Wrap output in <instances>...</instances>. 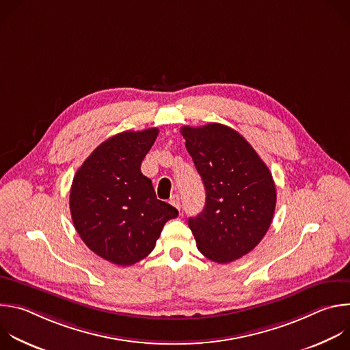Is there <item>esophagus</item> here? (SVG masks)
Returning a JSON list of instances; mask_svg holds the SVG:
<instances>
[{
	"label": "esophagus",
	"instance_id": "obj_1",
	"mask_svg": "<svg viewBox=\"0 0 350 350\" xmlns=\"http://www.w3.org/2000/svg\"><path fill=\"white\" fill-rule=\"evenodd\" d=\"M169 202H170V205H173L174 208H177L180 211V198H178V195H172Z\"/></svg>",
	"mask_w": 350,
	"mask_h": 350
}]
</instances>
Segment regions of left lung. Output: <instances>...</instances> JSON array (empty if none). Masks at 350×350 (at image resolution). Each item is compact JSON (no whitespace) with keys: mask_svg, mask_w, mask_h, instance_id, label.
I'll return each mask as SVG.
<instances>
[{"mask_svg":"<svg viewBox=\"0 0 350 350\" xmlns=\"http://www.w3.org/2000/svg\"><path fill=\"white\" fill-rule=\"evenodd\" d=\"M181 134L206 191L204 211L188 219L196 247L216 263H230L251 252L271 224L273 176L252 145L228 126H184Z\"/></svg>","mask_w":350,"mask_h":350,"instance_id":"1","label":"left lung"}]
</instances>
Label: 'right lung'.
I'll list each match as a JSON object with an SVG mask.
<instances>
[{"label": "right lung", "mask_w": 350, "mask_h": 350, "mask_svg": "<svg viewBox=\"0 0 350 350\" xmlns=\"http://www.w3.org/2000/svg\"><path fill=\"white\" fill-rule=\"evenodd\" d=\"M159 130L119 133L84 161L70 188V215L91 251L113 265L131 266L154 251L166 221L178 211L157 198L141 162Z\"/></svg>", "instance_id": "1"}]
</instances>
